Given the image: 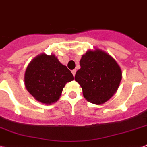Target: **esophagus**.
<instances>
[{
  "label": "esophagus",
  "instance_id": "1",
  "mask_svg": "<svg viewBox=\"0 0 147 147\" xmlns=\"http://www.w3.org/2000/svg\"><path fill=\"white\" fill-rule=\"evenodd\" d=\"M71 72H72L73 75H74V76H75V74H76V70H73V71H71Z\"/></svg>",
  "mask_w": 147,
  "mask_h": 147
}]
</instances>
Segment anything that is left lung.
Wrapping results in <instances>:
<instances>
[{
  "label": "left lung",
  "instance_id": "obj_1",
  "mask_svg": "<svg viewBox=\"0 0 147 147\" xmlns=\"http://www.w3.org/2000/svg\"><path fill=\"white\" fill-rule=\"evenodd\" d=\"M80 65L75 80L82 87L84 98L95 104L107 101L122 80V71L116 61L105 52L97 49L83 55Z\"/></svg>",
  "mask_w": 147,
  "mask_h": 147
}]
</instances>
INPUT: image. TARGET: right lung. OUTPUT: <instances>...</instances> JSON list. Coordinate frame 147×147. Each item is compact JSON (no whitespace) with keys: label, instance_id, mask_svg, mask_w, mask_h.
<instances>
[{"label":"right lung","instance_id":"1","mask_svg":"<svg viewBox=\"0 0 147 147\" xmlns=\"http://www.w3.org/2000/svg\"><path fill=\"white\" fill-rule=\"evenodd\" d=\"M74 76L54 55L42 54L33 59L25 74V87L37 100L52 104L59 100L63 88Z\"/></svg>","mask_w":147,"mask_h":147}]
</instances>
